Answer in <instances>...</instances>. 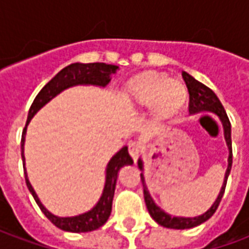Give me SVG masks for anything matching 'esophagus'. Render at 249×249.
Wrapping results in <instances>:
<instances>
[{
  "mask_svg": "<svg viewBox=\"0 0 249 249\" xmlns=\"http://www.w3.org/2000/svg\"><path fill=\"white\" fill-rule=\"evenodd\" d=\"M128 149H129V155L132 156L133 160H137V157L140 156V152H141V146L137 144V142H129V145H128Z\"/></svg>",
  "mask_w": 249,
  "mask_h": 249,
  "instance_id": "esophagus-1",
  "label": "esophagus"
}]
</instances>
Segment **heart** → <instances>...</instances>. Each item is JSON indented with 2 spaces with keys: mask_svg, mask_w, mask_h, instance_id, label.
Here are the masks:
<instances>
[{
  "mask_svg": "<svg viewBox=\"0 0 249 249\" xmlns=\"http://www.w3.org/2000/svg\"><path fill=\"white\" fill-rule=\"evenodd\" d=\"M128 97L137 105H155L159 117H171L185 103L187 90L181 82L169 80L162 73L149 71L133 78L126 85Z\"/></svg>",
  "mask_w": 249,
  "mask_h": 249,
  "instance_id": "b5f03b06",
  "label": "heart"
}]
</instances>
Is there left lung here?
Returning <instances> with one entry per match:
<instances>
[{
	"mask_svg": "<svg viewBox=\"0 0 249 249\" xmlns=\"http://www.w3.org/2000/svg\"><path fill=\"white\" fill-rule=\"evenodd\" d=\"M184 81H185V85L188 88V93H189V105H188V109H189V113H200V112H212V113L217 114L219 116L220 121L223 124V129H224V137L225 141H227V145H228V149H230V156H228V168L225 171V178L224 183H223V187L220 189V193L217 198L214 200V203L212 204V207L205 212V213L200 214V216H196V217H175V216H171L168 214L167 212H164L160 207H157L153 198L151 197L149 195V191L145 185V178H144V175L141 173V183H142V188H144V198H145L146 208H148V212L152 216V219L156 221L157 224L162 225L165 228H172V230H188V228H193V227H197V225L203 224L204 221H207L209 217H212V214L216 212V209L219 207L220 201H221V197L224 195L225 185H227V180H228V176H230L231 168H232V140H231V123L228 116L225 113L224 107L221 105L220 100L217 98V96L214 94L213 90H211L208 87H205L204 84H201L197 80H195L191 74H188L187 71H183L181 73ZM139 168L141 171L144 169V164H142V160L139 159Z\"/></svg>",
	"mask_w": 249,
	"mask_h": 249,
	"instance_id": "1",
	"label": "left lung"
}]
</instances>
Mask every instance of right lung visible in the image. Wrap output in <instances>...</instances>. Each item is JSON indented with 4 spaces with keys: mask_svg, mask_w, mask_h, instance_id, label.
<instances>
[{
    "mask_svg": "<svg viewBox=\"0 0 249 249\" xmlns=\"http://www.w3.org/2000/svg\"><path fill=\"white\" fill-rule=\"evenodd\" d=\"M119 69V66L109 65L104 62H90V64H71L65 66L62 71L57 73L56 76L52 78L51 81L42 88L40 93L36 96L35 101L32 104L28 113V120L22 130V137H21V156H22V162H24V172H25V181L29 188L30 193L33 195L36 203L40 207L42 213L45 214L48 219L51 220L57 228H60L66 232H90L103 227L107 220L110 216L112 212V201L114 196V188H116V181L119 176L120 168L124 165H130L133 164L132 157L128 153V146L121 148L116 155H114L110 161L108 162L107 167V176H105V185L101 197L97 201V204L93 207L90 211H88L85 213L78 214V216H71V217H58L51 213L48 209L41 204L40 198L36 195L35 189L29 183V178L26 175L25 169V156H24V142L25 135H26V126L29 124L32 117L40 110L46 103H49L52 98L56 97L58 93H61L64 89L74 87V85H97V87H105L110 81V74L116 73Z\"/></svg>",
    "mask_w": 249,
    "mask_h": 249,
    "instance_id": "add662e5",
    "label": "right lung"
}]
</instances>
